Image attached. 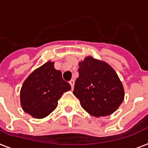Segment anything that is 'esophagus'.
<instances>
[{"label":"esophagus","mask_w":148,"mask_h":148,"mask_svg":"<svg viewBox=\"0 0 148 148\" xmlns=\"http://www.w3.org/2000/svg\"><path fill=\"white\" fill-rule=\"evenodd\" d=\"M69 84H71V88L74 89V80H71L69 82Z\"/></svg>","instance_id":"1"}]
</instances>
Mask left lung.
I'll list each match as a JSON object with an SVG mask.
<instances>
[{"label":"left lung","instance_id":"left-lung-1","mask_svg":"<svg viewBox=\"0 0 148 148\" xmlns=\"http://www.w3.org/2000/svg\"><path fill=\"white\" fill-rule=\"evenodd\" d=\"M78 74L73 93L89 114L106 116L119 108L124 99L123 87L109 64L88 56L79 63Z\"/></svg>","mask_w":148,"mask_h":148}]
</instances>
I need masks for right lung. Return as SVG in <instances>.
Wrapping results in <instances>:
<instances>
[{
    "label": "right lung",
    "mask_w": 148,
    "mask_h": 148,
    "mask_svg": "<svg viewBox=\"0 0 148 148\" xmlns=\"http://www.w3.org/2000/svg\"><path fill=\"white\" fill-rule=\"evenodd\" d=\"M48 61L33 71L22 84L20 99L22 109L36 119L47 116L56 109L64 92L71 87L64 81L61 71Z\"/></svg>",
    "instance_id": "1"
}]
</instances>
